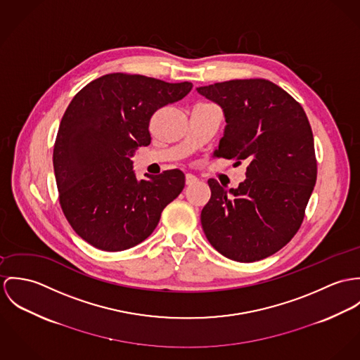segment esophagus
<instances>
[{"mask_svg":"<svg viewBox=\"0 0 360 360\" xmlns=\"http://www.w3.org/2000/svg\"><path fill=\"white\" fill-rule=\"evenodd\" d=\"M196 181H198V178H196L195 175H192V174H186V176H185V182H186V185H193Z\"/></svg>","mask_w":360,"mask_h":360,"instance_id":"obj_1","label":"esophagus"}]
</instances>
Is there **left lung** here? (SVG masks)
I'll list each match as a JSON object with an SVG mask.
<instances>
[{
	"label": "left lung",
	"mask_w": 360,
	"mask_h": 360,
	"mask_svg": "<svg viewBox=\"0 0 360 360\" xmlns=\"http://www.w3.org/2000/svg\"><path fill=\"white\" fill-rule=\"evenodd\" d=\"M198 92L225 115L214 158L247 162V178L236 189L208 179L202 231L229 259H264L292 239L304 221L318 175L311 124L291 95L264 79L215 82Z\"/></svg>",
	"instance_id": "obj_1"
}]
</instances>
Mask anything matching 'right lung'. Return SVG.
Listing matches in <instances>:
<instances>
[{"label":"right lung","mask_w":360,"mask_h":360,"mask_svg":"<svg viewBox=\"0 0 360 360\" xmlns=\"http://www.w3.org/2000/svg\"><path fill=\"white\" fill-rule=\"evenodd\" d=\"M192 82L112 73L86 84L68 106L53 146L62 211L75 232L103 251L148 239L185 186L181 169L136 179L131 158L152 141L158 109L186 96Z\"/></svg>","instance_id":"1"}]
</instances>
